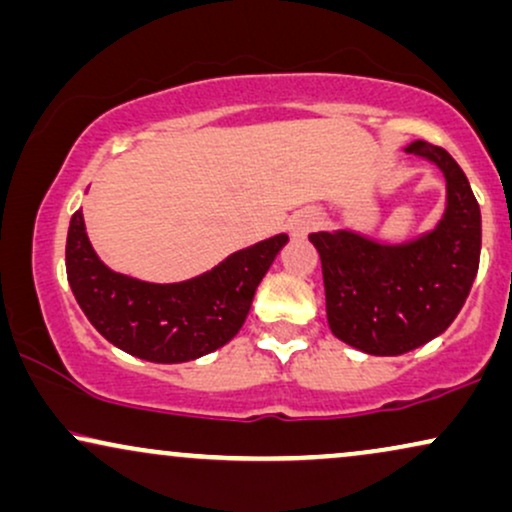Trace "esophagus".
Wrapping results in <instances>:
<instances>
[{
    "label": "esophagus",
    "instance_id": "esophagus-1",
    "mask_svg": "<svg viewBox=\"0 0 512 512\" xmlns=\"http://www.w3.org/2000/svg\"><path fill=\"white\" fill-rule=\"evenodd\" d=\"M316 226V217L312 212H302V215L293 217V222H290V231H293L295 236H304L309 229H314Z\"/></svg>",
    "mask_w": 512,
    "mask_h": 512
}]
</instances>
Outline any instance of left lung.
Listing matches in <instances>:
<instances>
[{
	"label": "left lung",
	"mask_w": 512,
	"mask_h": 512,
	"mask_svg": "<svg viewBox=\"0 0 512 512\" xmlns=\"http://www.w3.org/2000/svg\"><path fill=\"white\" fill-rule=\"evenodd\" d=\"M406 151L432 160L446 179V212L435 231L404 245L354 231L309 236L321 257L328 326L375 357H397L444 333L480 269L482 215L465 172L428 141Z\"/></svg>",
	"instance_id": "obj_1"
}]
</instances>
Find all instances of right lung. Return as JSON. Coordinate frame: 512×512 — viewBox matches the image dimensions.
Masks as SVG:
<instances>
[{
  "label": "right lung",
  "instance_id": "add662e5",
  "mask_svg": "<svg viewBox=\"0 0 512 512\" xmlns=\"http://www.w3.org/2000/svg\"><path fill=\"white\" fill-rule=\"evenodd\" d=\"M286 241L278 234L250 245L189 281L146 283L96 257L77 210L68 226L66 271L77 304L103 338L132 357L181 364L215 352L241 331L255 290Z\"/></svg>",
  "mask_w": 512,
  "mask_h": 512
}]
</instances>
